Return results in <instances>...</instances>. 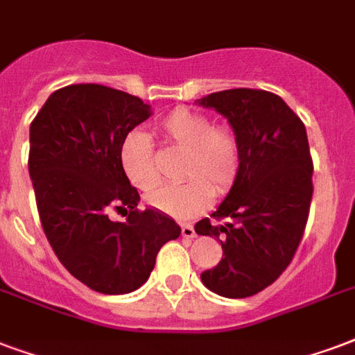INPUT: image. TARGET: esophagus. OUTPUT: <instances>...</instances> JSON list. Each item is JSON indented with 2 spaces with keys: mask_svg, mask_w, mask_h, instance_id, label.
<instances>
[{
  "mask_svg": "<svg viewBox=\"0 0 355 355\" xmlns=\"http://www.w3.org/2000/svg\"><path fill=\"white\" fill-rule=\"evenodd\" d=\"M181 236L187 239H193L196 236V232H194V226L185 223V225H181Z\"/></svg>",
  "mask_w": 355,
  "mask_h": 355,
  "instance_id": "34e87169",
  "label": "esophagus"
}]
</instances>
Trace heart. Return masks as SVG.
<instances>
[{
	"mask_svg": "<svg viewBox=\"0 0 355 355\" xmlns=\"http://www.w3.org/2000/svg\"><path fill=\"white\" fill-rule=\"evenodd\" d=\"M162 135L187 149L181 164V183H172L149 196L159 211L191 218L211 204L213 194L223 196L234 187L241 168V142L230 123H213L204 112L178 106L162 117ZM119 164L137 189L151 193L161 185L155 146L142 130H130L119 144Z\"/></svg>",
	"mask_w": 355,
	"mask_h": 355,
	"instance_id": "obj_1",
	"label": "heart"
}]
</instances>
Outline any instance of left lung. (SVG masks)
I'll return each instance as SVG.
<instances>
[{"mask_svg": "<svg viewBox=\"0 0 355 355\" xmlns=\"http://www.w3.org/2000/svg\"><path fill=\"white\" fill-rule=\"evenodd\" d=\"M228 117L241 142V168L211 218L194 225L223 245V258L202 273L225 297H249L288 268L307 226L313 200V157L300 116L263 89H225L200 101Z\"/></svg>", "mask_w": 355, "mask_h": 355, "instance_id": "8db88e82", "label": "left lung"}]
</instances>
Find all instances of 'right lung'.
Listing matches in <instances>:
<instances>
[{"label":"right lung","mask_w":355,"mask_h":355,"mask_svg":"<svg viewBox=\"0 0 355 355\" xmlns=\"http://www.w3.org/2000/svg\"><path fill=\"white\" fill-rule=\"evenodd\" d=\"M149 117L142 98L101 84L54 92L29 127V175L42 230L67 271L101 294L148 281L157 252L181 228L140 194L119 164V144ZM110 209L129 211L114 223Z\"/></svg>","instance_id":"right-lung-1"}]
</instances>
